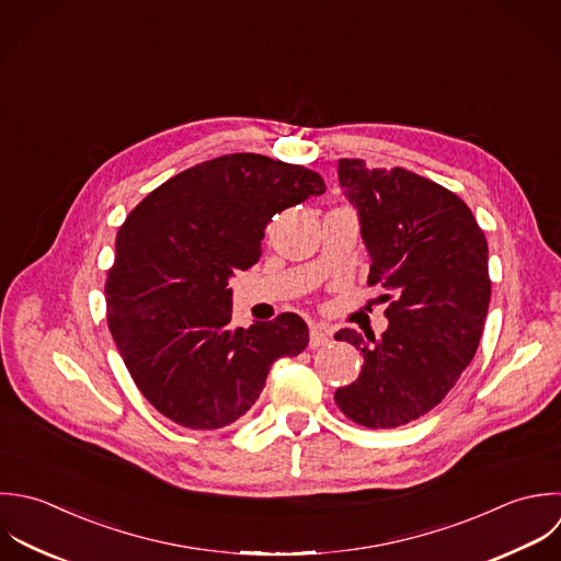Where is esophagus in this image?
<instances>
[{"mask_svg":"<svg viewBox=\"0 0 561 561\" xmlns=\"http://www.w3.org/2000/svg\"><path fill=\"white\" fill-rule=\"evenodd\" d=\"M330 343V330L325 325L310 328V347H323Z\"/></svg>","mask_w":561,"mask_h":561,"instance_id":"esophagus-1","label":"esophagus"}]
</instances>
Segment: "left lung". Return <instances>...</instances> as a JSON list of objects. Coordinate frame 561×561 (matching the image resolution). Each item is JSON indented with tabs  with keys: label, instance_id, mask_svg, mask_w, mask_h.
Listing matches in <instances>:
<instances>
[{
	"label": "left lung",
	"instance_id": "1",
	"mask_svg": "<svg viewBox=\"0 0 561 561\" xmlns=\"http://www.w3.org/2000/svg\"><path fill=\"white\" fill-rule=\"evenodd\" d=\"M339 181L358 209L369 286L389 301L380 339L341 330L365 365L334 402L367 428H398L435 409L477 354L492 282L488 240L470 207L444 185L404 168L341 159Z\"/></svg>",
	"mask_w": 561,
	"mask_h": 561
}]
</instances>
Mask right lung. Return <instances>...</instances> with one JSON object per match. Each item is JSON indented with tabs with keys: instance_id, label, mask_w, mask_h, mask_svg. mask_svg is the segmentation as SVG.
I'll return each instance as SVG.
<instances>
[{
	"instance_id": "add662e5",
	"label": "right lung",
	"mask_w": 561,
	"mask_h": 561,
	"mask_svg": "<svg viewBox=\"0 0 561 561\" xmlns=\"http://www.w3.org/2000/svg\"><path fill=\"white\" fill-rule=\"evenodd\" d=\"M323 192L304 165L233 152L179 172L126 216L104 284L106 323L161 415L192 431L229 426L255 404L271 365L306 350L295 312L233 330L227 284L260 260L275 214Z\"/></svg>"
}]
</instances>
